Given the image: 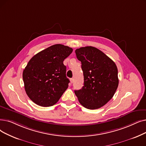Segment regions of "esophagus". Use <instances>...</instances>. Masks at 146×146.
Segmentation results:
<instances>
[{"label":"esophagus","mask_w":146,"mask_h":146,"mask_svg":"<svg viewBox=\"0 0 146 146\" xmlns=\"http://www.w3.org/2000/svg\"><path fill=\"white\" fill-rule=\"evenodd\" d=\"M70 83H71V84H72L73 82V78H70Z\"/></svg>","instance_id":"obj_1"}]
</instances>
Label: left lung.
I'll return each mask as SVG.
<instances>
[{
    "label": "left lung",
    "mask_w": 146,
    "mask_h": 146,
    "mask_svg": "<svg viewBox=\"0 0 146 146\" xmlns=\"http://www.w3.org/2000/svg\"><path fill=\"white\" fill-rule=\"evenodd\" d=\"M75 52L82 63L84 85L74 93L85 108L99 109L112 98L118 87L117 66L108 56L95 47H82Z\"/></svg>",
    "instance_id": "left-lung-1"
}]
</instances>
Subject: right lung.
I'll return each mask as SVG.
<instances>
[{
    "instance_id": "right-lung-1",
    "label": "right lung",
    "mask_w": 146,
    "mask_h": 146,
    "mask_svg": "<svg viewBox=\"0 0 146 146\" xmlns=\"http://www.w3.org/2000/svg\"><path fill=\"white\" fill-rule=\"evenodd\" d=\"M73 49L61 44L48 47L33 56L23 73L25 91L42 107L54 105L68 86L64 60Z\"/></svg>"
}]
</instances>
